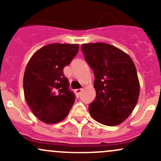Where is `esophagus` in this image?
<instances>
[{
	"mask_svg": "<svg viewBox=\"0 0 161 161\" xmlns=\"http://www.w3.org/2000/svg\"><path fill=\"white\" fill-rule=\"evenodd\" d=\"M82 92V89H75V95H76L77 96H79V95H80V94H81V92Z\"/></svg>",
	"mask_w": 161,
	"mask_h": 161,
	"instance_id": "esophagus-1",
	"label": "esophagus"
}]
</instances>
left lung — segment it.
Returning <instances> with one entry per match:
<instances>
[{
  "label": "left lung",
  "mask_w": 161,
  "mask_h": 161,
  "mask_svg": "<svg viewBox=\"0 0 161 161\" xmlns=\"http://www.w3.org/2000/svg\"><path fill=\"white\" fill-rule=\"evenodd\" d=\"M85 59L95 75V99L89 106L93 119L107 126L122 123L137 105L140 83L133 60L105 43L82 44Z\"/></svg>",
  "instance_id": "obj_1"
}]
</instances>
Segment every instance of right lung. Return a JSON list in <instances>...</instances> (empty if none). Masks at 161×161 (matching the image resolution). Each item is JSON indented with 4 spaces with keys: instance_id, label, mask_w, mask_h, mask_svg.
Wrapping results in <instances>:
<instances>
[{
    "instance_id": "obj_1",
    "label": "right lung",
    "mask_w": 161,
    "mask_h": 161,
    "mask_svg": "<svg viewBox=\"0 0 161 161\" xmlns=\"http://www.w3.org/2000/svg\"><path fill=\"white\" fill-rule=\"evenodd\" d=\"M79 44L51 43L38 49L28 62L24 75V97L35 116L56 124L68 115L75 102L63 74L79 51Z\"/></svg>"
}]
</instances>
